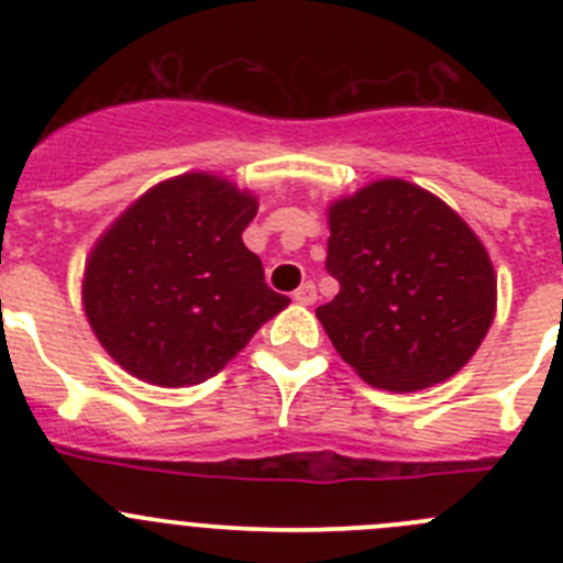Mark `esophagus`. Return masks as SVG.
I'll use <instances>...</instances> for the list:
<instances>
[{"label":"esophagus","mask_w":563,"mask_h":563,"mask_svg":"<svg viewBox=\"0 0 563 563\" xmlns=\"http://www.w3.org/2000/svg\"><path fill=\"white\" fill-rule=\"evenodd\" d=\"M294 299H297L299 305H313L316 302V286L313 283H302V286L297 288V291H294Z\"/></svg>","instance_id":"34e87169"}]
</instances>
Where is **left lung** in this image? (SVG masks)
<instances>
[{
    "label": "left lung",
    "instance_id": "left-lung-1",
    "mask_svg": "<svg viewBox=\"0 0 563 563\" xmlns=\"http://www.w3.org/2000/svg\"><path fill=\"white\" fill-rule=\"evenodd\" d=\"M316 310L338 354L367 384L417 391L452 378L496 316V272L455 209L406 179H378L329 207Z\"/></svg>",
    "mask_w": 563,
    "mask_h": 563
}]
</instances>
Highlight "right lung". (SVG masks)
Wrapping results in <instances>:
<instances>
[{
	"mask_svg": "<svg viewBox=\"0 0 563 563\" xmlns=\"http://www.w3.org/2000/svg\"><path fill=\"white\" fill-rule=\"evenodd\" d=\"M255 212L253 192L192 172L155 185L113 220L89 253L81 299L119 367L155 387L201 384L288 308L242 242Z\"/></svg>",
	"mask_w": 563,
	"mask_h": 563,
	"instance_id": "right-lung-1",
	"label": "right lung"
}]
</instances>
